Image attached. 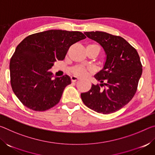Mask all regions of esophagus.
I'll use <instances>...</instances> for the list:
<instances>
[{"label":"esophagus","mask_w":155,"mask_h":155,"mask_svg":"<svg viewBox=\"0 0 155 155\" xmlns=\"http://www.w3.org/2000/svg\"><path fill=\"white\" fill-rule=\"evenodd\" d=\"M79 79H80V78L77 77V76L74 75V76H72V77H71V80H72V82H76V81L79 80Z\"/></svg>","instance_id":"1"}]
</instances>
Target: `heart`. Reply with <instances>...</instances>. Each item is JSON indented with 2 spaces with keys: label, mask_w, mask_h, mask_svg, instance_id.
<instances>
[{
  "label": "heart",
  "mask_w": 155,
  "mask_h": 155,
  "mask_svg": "<svg viewBox=\"0 0 155 155\" xmlns=\"http://www.w3.org/2000/svg\"><path fill=\"white\" fill-rule=\"evenodd\" d=\"M90 45L99 46L98 45H96V44H90ZM90 71V68L83 66V65H77V66H75L72 69V72L73 74L76 76H80V77H85Z\"/></svg>",
  "instance_id": "b5f03b06"
}]
</instances>
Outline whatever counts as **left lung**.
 <instances>
[{
    "label": "left lung",
    "mask_w": 155,
    "mask_h": 155,
    "mask_svg": "<svg viewBox=\"0 0 155 155\" xmlns=\"http://www.w3.org/2000/svg\"><path fill=\"white\" fill-rule=\"evenodd\" d=\"M97 41L105 52L104 68L94 76L101 83L92 84L87 92L81 94L83 103L100 114H112L133 98L142 74L137 51L120 36L102 31L84 33Z\"/></svg>",
    "instance_id": "1"
}]
</instances>
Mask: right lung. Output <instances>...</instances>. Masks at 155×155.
Returning <instances> with one entry per match:
<instances>
[{"label":"right lung","instance_id":"1","mask_svg":"<svg viewBox=\"0 0 155 155\" xmlns=\"http://www.w3.org/2000/svg\"><path fill=\"white\" fill-rule=\"evenodd\" d=\"M85 38L79 31L49 30L21 41L9 64L12 88L21 103L36 111L58 104L71 79L68 75L52 78L50 69L57 60L64 59L70 46Z\"/></svg>","mask_w":155,"mask_h":155}]
</instances>
